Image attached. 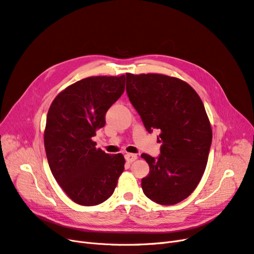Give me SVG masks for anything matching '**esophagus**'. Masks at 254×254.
<instances>
[{"instance_id": "esophagus-1", "label": "esophagus", "mask_w": 254, "mask_h": 254, "mask_svg": "<svg viewBox=\"0 0 254 254\" xmlns=\"http://www.w3.org/2000/svg\"><path fill=\"white\" fill-rule=\"evenodd\" d=\"M137 158V155L136 154H132V153H127L125 154V159L128 161V162H132L134 160H136Z\"/></svg>"}]
</instances>
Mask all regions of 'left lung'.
<instances>
[{"instance_id": "1", "label": "left lung", "mask_w": 254, "mask_h": 254, "mask_svg": "<svg viewBox=\"0 0 254 254\" xmlns=\"http://www.w3.org/2000/svg\"><path fill=\"white\" fill-rule=\"evenodd\" d=\"M131 104L149 133L160 131V155L143 153L149 174L144 194L161 205H174L195 190L206 168L212 131L195 89L185 81L161 74L127 73Z\"/></svg>"}]
</instances>
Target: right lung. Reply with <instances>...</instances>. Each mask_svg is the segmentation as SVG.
I'll return each instance as SVG.
<instances>
[{"mask_svg":"<svg viewBox=\"0 0 254 254\" xmlns=\"http://www.w3.org/2000/svg\"><path fill=\"white\" fill-rule=\"evenodd\" d=\"M125 75L77 81L51 104L44 134L51 172L77 204L93 206L114 194L125 158L96 148L93 137L105 125L109 107L124 93Z\"/></svg>","mask_w":254,"mask_h":254,"instance_id":"add662e5","label":"right lung"}]
</instances>
